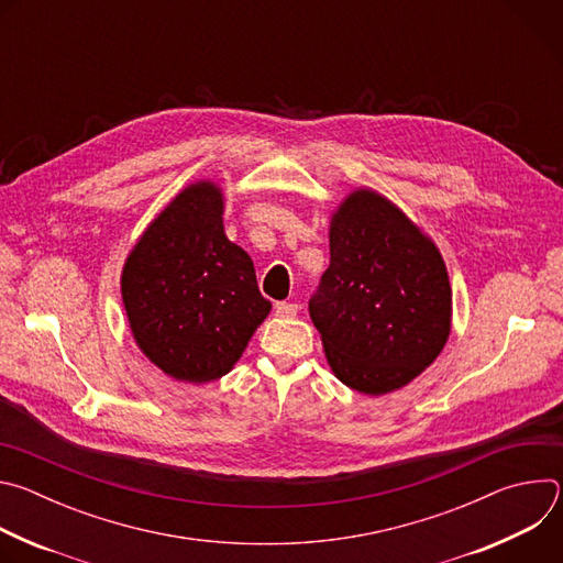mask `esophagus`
Instances as JSON below:
<instances>
[{
  "instance_id": "34e87169",
  "label": "esophagus",
  "mask_w": 563,
  "mask_h": 563,
  "mask_svg": "<svg viewBox=\"0 0 563 563\" xmlns=\"http://www.w3.org/2000/svg\"><path fill=\"white\" fill-rule=\"evenodd\" d=\"M274 311L278 318H294L298 313V305L296 302H276Z\"/></svg>"
}]
</instances>
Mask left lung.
<instances>
[{
	"instance_id": "8db88e82",
	"label": "left lung",
	"mask_w": 563,
	"mask_h": 563,
	"mask_svg": "<svg viewBox=\"0 0 563 563\" xmlns=\"http://www.w3.org/2000/svg\"><path fill=\"white\" fill-rule=\"evenodd\" d=\"M334 376L380 396L430 367L452 330V287L434 240L391 200L354 189L330 220V267L309 300Z\"/></svg>"
}]
</instances>
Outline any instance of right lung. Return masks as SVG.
<instances>
[{"label":"right lung","mask_w":563,"mask_h":563,"mask_svg":"<svg viewBox=\"0 0 563 563\" xmlns=\"http://www.w3.org/2000/svg\"><path fill=\"white\" fill-rule=\"evenodd\" d=\"M216 183L185 187L148 222L122 267L135 345L183 383L231 372L272 311L250 254L227 238Z\"/></svg>","instance_id":"add662e5"}]
</instances>
